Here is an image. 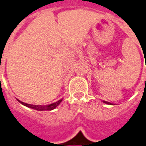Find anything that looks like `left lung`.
I'll list each match as a JSON object with an SVG mask.
<instances>
[{"label": "left lung", "mask_w": 146, "mask_h": 146, "mask_svg": "<svg viewBox=\"0 0 146 146\" xmlns=\"http://www.w3.org/2000/svg\"><path fill=\"white\" fill-rule=\"evenodd\" d=\"M104 103L107 104H111V103H110V102H108V101H104V100H103Z\"/></svg>", "instance_id": "left-lung-1"}]
</instances>
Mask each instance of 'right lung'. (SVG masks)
Returning a JSON list of instances; mask_svg holds the SVG:
<instances>
[{
    "label": "right lung",
    "instance_id": "obj_1",
    "mask_svg": "<svg viewBox=\"0 0 146 146\" xmlns=\"http://www.w3.org/2000/svg\"><path fill=\"white\" fill-rule=\"evenodd\" d=\"M21 104H23L25 106L28 107V108H30L35 109V110H37V111H52V110H53L56 108L58 105H59V104L61 103V101L62 100V99H60L59 100L56 101V102H55V103H52L51 104H48V105H45V106H42V105H33V104H26V103H24V102H21L19 100H18Z\"/></svg>",
    "mask_w": 146,
    "mask_h": 146
}]
</instances>
